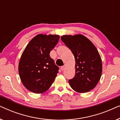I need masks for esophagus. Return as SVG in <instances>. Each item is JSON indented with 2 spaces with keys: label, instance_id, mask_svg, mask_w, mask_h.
<instances>
[{
  "label": "esophagus",
  "instance_id": "34e87169",
  "mask_svg": "<svg viewBox=\"0 0 120 120\" xmlns=\"http://www.w3.org/2000/svg\"><path fill=\"white\" fill-rule=\"evenodd\" d=\"M65 68V65H63V66H62L61 67H60V69L62 70V71H63L64 70V69Z\"/></svg>",
  "mask_w": 120,
  "mask_h": 120
}]
</instances>
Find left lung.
Wrapping results in <instances>:
<instances>
[{"mask_svg":"<svg viewBox=\"0 0 120 120\" xmlns=\"http://www.w3.org/2000/svg\"><path fill=\"white\" fill-rule=\"evenodd\" d=\"M61 39L75 60V76L69 80V83L77 92H87L96 86L101 79L102 63L99 52L92 42L81 34L63 35Z\"/></svg>","mask_w":120,"mask_h":120,"instance_id":"8db88e82","label":"left lung"}]
</instances>
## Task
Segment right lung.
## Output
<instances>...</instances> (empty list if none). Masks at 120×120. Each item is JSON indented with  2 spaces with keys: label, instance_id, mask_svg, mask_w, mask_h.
Segmentation results:
<instances>
[{
  "label": "right lung",
  "instance_id": "right-lung-1",
  "mask_svg": "<svg viewBox=\"0 0 120 120\" xmlns=\"http://www.w3.org/2000/svg\"><path fill=\"white\" fill-rule=\"evenodd\" d=\"M60 36L38 34L32 39L21 56L19 65L20 79L32 92L42 93L53 82L59 67L50 52L58 43Z\"/></svg>",
  "mask_w": 120,
  "mask_h": 120
}]
</instances>
